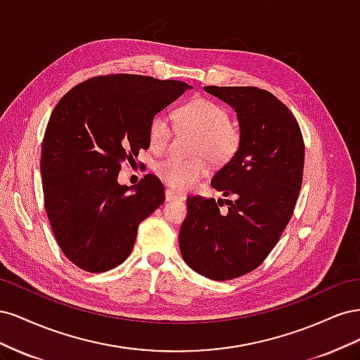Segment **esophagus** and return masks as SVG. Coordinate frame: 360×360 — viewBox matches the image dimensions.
I'll return each mask as SVG.
<instances>
[{"label":"esophagus","mask_w":360,"mask_h":360,"mask_svg":"<svg viewBox=\"0 0 360 360\" xmlns=\"http://www.w3.org/2000/svg\"><path fill=\"white\" fill-rule=\"evenodd\" d=\"M165 198H167V201H174V200H183L184 197L180 193H176L174 191H171V189H167L165 191Z\"/></svg>","instance_id":"obj_1"}]
</instances>
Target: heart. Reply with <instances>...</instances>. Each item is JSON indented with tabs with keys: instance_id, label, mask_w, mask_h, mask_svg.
Wrapping results in <instances>:
<instances>
[{
	"instance_id": "heart-1",
	"label": "heart",
	"mask_w": 360,
	"mask_h": 360,
	"mask_svg": "<svg viewBox=\"0 0 360 360\" xmlns=\"http://www.w3.org/2000/svg\"><path fill=\"white\" fill-rule=\"evenodd\" d=\"M174 123L180 130L197 134L193 141L192 159L167 158L155 168L158 177L167 186L176 191H186L195 186L210 171V160L214 165H226L242 147V132L231 123L230 112L222 105L209 99H193L179 106L172 114ZM172 127L162 114L151 117L148 123V143L153 151H163L171 141Z\"/></svg>"
}]
</instances>
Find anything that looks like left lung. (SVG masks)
<instances>
[{
    "instance_id": "8db88e82",
    "label": "left lung",
    "mask_w": 360,
    "mask_h": 360,
    "mask_svg": "<svg viewBox=\"0 0 360 360\" xmlns=\"http://www.w3.org/2000/svg\"><path fill=\"white\" fill-rule=\"evenodd\" d=\"M234 108L242 132L236 158L216 172L212 186L224 200L188 198L180 252L191 269L230 281L257 269L290 222L303 179L304 144L296 117L258 86H204Z\"/></svg>"
}]
</instances>
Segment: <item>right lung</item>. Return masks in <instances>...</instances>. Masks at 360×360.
<instances>
[{
	"label": "right lung",
	"instance_id": "1",
	"mask_svg": "<svg viewBox=\"0 0 360 360\" xmlns=\"http://www.w3.org/2000/svg\"><path fill=\"white\" fill-rule=\"evenodd\" d=\"M188 89L143 75L96 76L53 108L41 144L43 198L56 240L75 266L102 274L122 264L139 224L165 201L155 174L135 188L117 179L124 162L132 165L150 147L151 117Z\"/></svg>",
	"mask_w": 360,
	"mask_h": 360
}]
</instances>
